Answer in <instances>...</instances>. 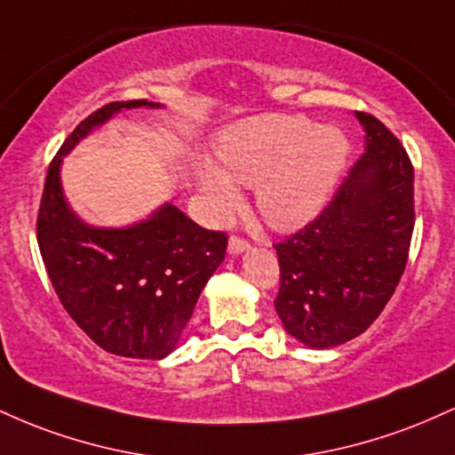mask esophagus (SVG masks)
<instances>
[{
	"label": "esophagus",
	"mask_w": 455,
	"mask_h": 455,
	"mask_svg": "<svg viewBox=\"0 0 455 455\" xmlns=\"http://www.w3.org/2000/svg\"><path fill=\"white\" fill-rule=\"evenodd\" d=\"M248 248H250V242H248V239L239 237V235H233V237L228 239V252H231V254L245 252Z\"/></svg>",
	"instance_id": "1"
}]
</instances>
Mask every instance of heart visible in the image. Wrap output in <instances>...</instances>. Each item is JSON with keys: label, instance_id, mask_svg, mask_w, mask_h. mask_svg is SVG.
<instances>
[{"label": "heart", "instance_id": "heart-1", "mask_svg": "<svg viewBox=\"0 0 455 455\" xmlns=\"http://www.w3.org/2000/svg\"><path fill=\"white\" fill-rule=\"evenodd\" d=\"M218 154L232 180L259 186L265 220L293 228L327 201L347 162L348 143L338 128L312 126L299 115H263L228 130ZM198 177L220 210L237 203V190L220 169L203 164Z\"/></svg>", "mask_w": 455, "mask_h": 455}]
</instances>
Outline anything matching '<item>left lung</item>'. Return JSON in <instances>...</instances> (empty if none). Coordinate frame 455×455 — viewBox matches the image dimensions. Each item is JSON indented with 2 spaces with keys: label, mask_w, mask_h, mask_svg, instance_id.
I'll list each match as a JSON object with an SVG mask.
<instances>
[{
  "label": "left lung",
  "mask_w": 455,
  "mask_h": 455,
  "mask_svg": "<svg viewBox=\"0 0 455 455\" xmlns=\"http://www.w3.org/2000/svg\"><path fill=\"white\" fill-rule=\"evenodd\" d=\"M355 115L365 151L321 213L274 245L275 312L312 348L353 340L377 321L404 274L415 227V175L404 145L374 115Z\"/></svg>",
  "instance_id": "1"
}]
</instances>
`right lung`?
Masks as SVG:
<instances>
[{"instance_id":"obj_1","label":"right lung","mask_w":455,"mask_h":455,"mask_svg":"<svg viewBox=\"0 0 455 455\" xmlns=\"http://www.w3.org/2000/svg\"><path fill=\"white\" fill-rule=\"evenodd\" d=\"M148 100L108 102L72 130L46 171L36 237L61 306L107 353L162 359L175 348L203 286L227 254V233L198 227L175 205L128 228H93L68 207L61 156L98 124Z\"/></svg>"}]
</instances>
